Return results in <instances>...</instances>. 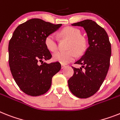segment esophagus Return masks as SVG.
Instances as JSON below:
<instances>
[{"instance_id":"obj_1","label":"esophagus","mask_w":120,"mask_h":120,"mask_svg":"<svg viewBox=\"0 0 120 120\" xmlns=\"http://www.w3.org/2000/svg\"><path fill=\"white\" fill-rule=\"evenodd\" d=\"M66 65H63V64H62V69H64V68H66Z\"/></svg>"}]
</instances>
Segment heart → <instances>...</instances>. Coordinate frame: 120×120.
Returning a JSON list of instances; mask_svg holds the SVG:
<instances>
[{
    "mask_svg": "<svg viewBox=\"0 0 120 120\" xmlns=\"http://www.w3.org/2000/svg\"><path fill=\"white\" fill-rule=\"evenodd\" d=\"M60 35L69 40L67 46L68 51H59L53 55V60L62 64H67L76 58L77 54L82 55L86 48V40L80 35L79 29L72 27H66L60 33ZM45 45L51 52H55L58 49V42L54 34L48 35L45 38Z\"/></svg>",
    "mask_w": 120,
    "mask_h": 120,
    "instance_id": "b5f03b06",
    "label": "heart"
}]
</instances>
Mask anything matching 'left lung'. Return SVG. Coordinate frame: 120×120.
<instances>
[{"instance_id":"1","label":"left lung","mask_w":120,"mask_h":120,"mask_svg":"<svg viewBox=\"0 0 120 120\" xmlns=\"http://www.w3.org/2000/svg\"><path fill=\"white\" fill-rule=\"evenodd\" d=\"M71 25L85 29L89 46L75 63L82 67H73L74 74L68 80V86L77 98H87L99 90L106 77L110 66L111 45L105 30L92 20L86 19Z\"/></svg>"}]
</instances>
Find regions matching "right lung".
<instances>
[{
    "label": "right lung",
    "instance_id": "add662e5",
    "mask_svg": "<svg viewBox=\"0 0 120 120\" xmlns=\"http://www.w3.org/2000/svg\"><path fill=\"white\" fill-rule=\"evenodd\" d=\"M62 24L31 19L14 31L8 45V62L17 85L26 94L40 96L49 90L52 77L61 69L59 62H43L52 57L45 41Z\"/></svg>",
    "mask_w": 120,
    "mask_h": 120
}]
</instances>
